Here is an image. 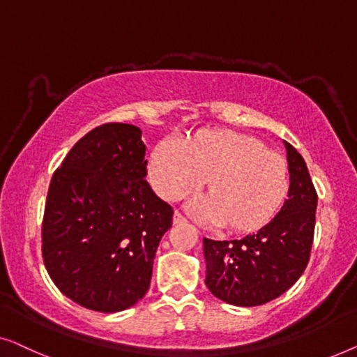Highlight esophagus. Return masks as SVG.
<instances>
[{
  "label": "esophagus",
  "mask_w": 357,
  "mask_h": 357,
  "mask_svg": "<svg viewBox=\"0 0 357 357\" xmlns=\"http://www.w3.org/2000/svg\"><path fill=\"white\" fill-rule=\"evenodd\" d=\"M185 218L181 215L179 212H174V217H173V223L174 225H179V223H184Z\"/></svg>",
  "instance_id": "obj_1"
}]
</instances>
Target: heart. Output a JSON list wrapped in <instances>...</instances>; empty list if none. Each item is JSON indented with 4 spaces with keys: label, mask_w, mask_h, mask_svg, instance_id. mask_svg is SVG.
I'll list each match as a JSON object with an SVG mask.
<instances>
[{
    "label": "heart",
    "mask_w": 357,
    "mask_h": 357,
    "mask_svg": "<svg viewBox=\"0 0 357 357\" xmlns=\"http://www.w3.org/2000/svg\"><path fill=\"white\" fill-rule=\"evenodd\" d=\"M149 178L160 197L181 200L207 184V197L190 202L195 217L238 231L267 225L289 189L286 160L260 140L233 130H208L185 142L167 137L155 147Z\"/></svg>",
    "instance_id": "b5f03b06"
}]
</instances>
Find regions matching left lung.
<instances>
[{
    "instance_id": "1",
    "label": "left lung",
    "mask_w": 357,
    "mask_h": 357,
    "mask_svg": "<svg viewBox=\"0 0 357 357\" xmlns=\"http://www.w3.org/2000/svg\"><path fill=\"white\" fill-rule=\"evenodd\" d=\"M288 199L272 222L241 239H204L205 284L225 303L252 307L289 289L307 267L314 241L317 192L301 157L284 140Z\"/></svg>"
}]
</instances>
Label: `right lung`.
Instances as JSON below:
<instances>
[{"mask_svg":"<svg viewBox=\"0 0 357 357\" xmlns=\"http://www.w3.org/2000/svg\"><path fill=\"white\" fill-rule=\"evenodd\" d=\"M145 176L142 130L124 123L85 134L53 174L43 262L58 289L82 307L119 312L147 293L174 212Z\"/></svg>","mask_w":357,"mask_h":357,"instance_id":"add662e5","label":"right lung"}]
</instances>
